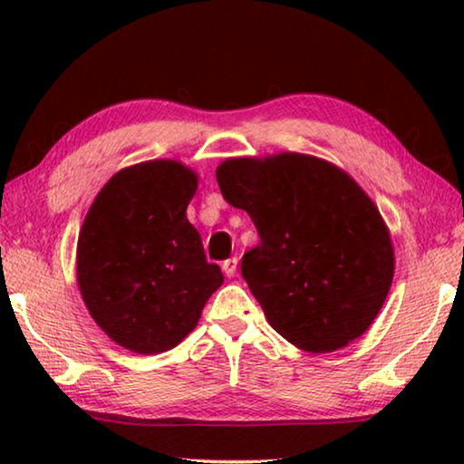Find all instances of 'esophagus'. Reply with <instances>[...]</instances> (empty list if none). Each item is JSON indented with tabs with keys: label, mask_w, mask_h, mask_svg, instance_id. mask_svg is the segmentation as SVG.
<instances>
[{
	"label": "esophagus",
	"mask_w": 464,
	"mask_h": 464,
	"mask_svg": "<svg viewBox=\"0 0 464 464\" xmlns=\"http://www.w3.org/2000/svg\"><path fill=\"white\" fill-rule=\"evenodd\" d=\"M223 272L225 276H235V272H237V257H229V260L223 262Z\"/></svg>",
	"instance_id": "esophagus-1"
}]
</instances>
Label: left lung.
Returning a JSON list of instances; mask_svg holds the SVG:
<instances>
[{"label":"left lung","instance_id":"obj_1","mask_svg":"<svg viewBox=\"0 0 464 464\" xmlns=\"http://www.w3.org/2000/svg\"><path fill=\"white\" fill-rule=\"evenodd\" d=\"M217 182L260 233L241 274L282 337L332 352L371 327L395 256L379 208L354 179L319 157L280 153L227 160Z\"/></svg>","mask_w":464,"mask_h":464}]
</instances>
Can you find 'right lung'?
Masks as SVG:
<instances>
[{
    "instance_id": "add662e5",
    "label": "right lung",
    "mask_w": 464,
    "mask_h": 464,
    "mask_svg": "<svg viewBox=\"0 0 464 464\" xmlns=\"http://www.w3.org/2000/svg\"><path fill=\"white\" fill-rule=\"evenodd\" d=\"M198 176L155 160L108 179L77 239V285L110 340L137 354L176 348L198 324L223 272L188 221Z\"/></svg>"
}]
</instances>
